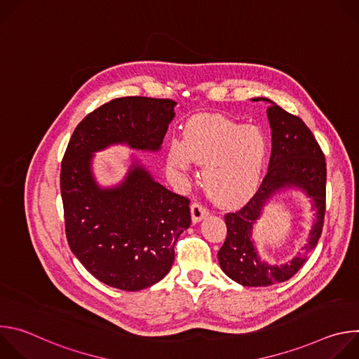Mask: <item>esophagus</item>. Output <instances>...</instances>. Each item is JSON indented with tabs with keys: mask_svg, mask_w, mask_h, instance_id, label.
I'll return each mask as SVG.
<instances>
[{
	"mask_svg": "<svg viewBox=\"0 0 359 359\" xmlns=\"http://www.w3.org/2000/svg\"><path fill=\"white\" fill-rule=\"evenodd\" d=\"M190 210H191V220H193V223L200 222L203 217H206L209 215L208 208H204L203 204L198 203V201H193L190 204Z\"/></svg>",
	"mask_w": 359,
	"mask_h": 359,
	"instance_id": "obj_1",
	"label": "esophagus"
}]
</instances>
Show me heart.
Masks as SVG:
<instances>
[{"instance_id":"obj_1","label":"heart","mask_w":359,"mask_h":359,"mask_svg":"<svg viewBox=\"0 0 359 359\" xmlns=\"http://www.w3.org/2000/svg\"><path fill=\"white\" fill-rule=\"evenodd\" d=\"M269 156V139L257 126H245L222 116L193 121L184 140L172 139L168 165L180 173L193 161L204 165L203 180L210 197L223 206H234L257 190Z\"/></svg>"}]
</instances>
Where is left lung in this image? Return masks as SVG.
<instances>
[{"label": "left lung", "mask_w": 359, "mask_h": 359, "mask_svg": "<svg viewBox=\"0 0 359 359\" xmlns=\"http://www.w3.org/2000/svg\"><path fill=\"white\" fill-rule=\"evenodd\" d=\"M270 104L267 116L271 126V156L269 172L259 190L233 213L224 216L227 237L219 250L222 270L244 287H267L290 280L316 248L325 216V156L313 132L298 116L288 114L267 97H254ZM287 187H298L313 198L318 210L315 224L303 251L285 265L276 266L259 260L250 240L252 224L261 215L265 203L277 191Z\"/></svg>", "instance_id": "1"}]
</instances>
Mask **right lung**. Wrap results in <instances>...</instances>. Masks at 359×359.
Instances as JSON below:
<instances>
[{
    "label": "right lung",
    "instance_id": "right-lung-1",
    "mask_svg": "<svg viewBox=\"0 0 359 359\" xmlns=\"http://www.w3.org/2000/svg\"><path fill=\"white\" fill-rule=\"evenodd\" d=\"M176 102L146 96L112 99L74 130L61 166L67 240L82 266L99 281L139 291L172 269L175 244L190 226V200L133 165L125 180L100 189L92 175L93 153L114 143L161 149Z\"/></svg>",
    "mask_w": 359,
    "mask_h": 359
}]
</instances>
